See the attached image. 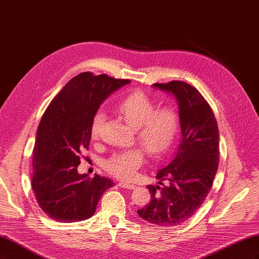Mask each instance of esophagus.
Here are the masks:
<instances>
[{
    "label": "esophagus",
    "instance_id": "1",
    "mask_svg": "<svg viewBox=\"0 0 259 259\" xmlns=\"http://www.w3.org/2000/svg\"><path fill=\"white\" fill-rule=\"evenodd\" d=\"M119 186L121 187V188H126V189H135L136 188V186L135 185H133V184H130V183H125V182H120L119 183Z\"/></svg>",
    "mask_w": 259,
    "mask_h": 259
}]
</instances>
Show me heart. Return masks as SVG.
Masks as SVG:
<instances>
[{
  "label": "heart",
  "instance_id": "heart-1",
  "mask_svg": "<svg viewBox=\"0 0 259 259\" xmlns=\"http://www.w3.org/2000/svg\"><path fill=\"white\" fill-rule=\"evenodd\" d=\"M153 100L140 91H135L125 96L117 106L122 119L131 127L135 128L137 142L142 145L152 158H159L166 153L174 143L178 132L179 119L173 108H162L155 110ZM105 122L103 111H97L93 117L91 133L97 139ZM145 150L135 147L115 153L106 163L108 171L116 177L131 179L145 161Z\"/></svg>",
  "mask_w": 259,
  "mask_h": 259
}]
</instances>
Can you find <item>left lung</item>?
<instances>
[{"label":"left lung","mask_w":259,"mask_h":259,"mask_svg":"<svg viewBox=\"0 0 259 259\" xmlns=\"http://www.w3.org/2000/svg\"><path fill=\"white\" fill-rule=\"evenodd\" d=\"M152 86L176 99L182 142L174 159L158 170L156 185L147 186L151 200L137 213L148 223L175 227L194 215L213 185L219 161L218 125L205 99L190 84Z\"/></svg>","instance_id":"1"}]
</instances>
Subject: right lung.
I'll list each match as a JSON object with an SVG mask.
<instances>
[{
  "mask_svg": "<svg viewBox=\"0 0 259 259\" xmlns=\"http://www.w3.org/2000/svg\"><path fill=\"white\" fill-rule=\"evenodd\" d=\"M106 74L84 72L70 80L53 99L38 124L33 149L32 189L44 213L59 223L85 221L95 214L107 177L77 173L89 150L93 117L112 93L130 84Z\"/></svg>",
  "mask_w": 259,
  "mask_h": 259,
  "instance_id": "obj_1",
  "label": "right lung"
}]
</instances>
